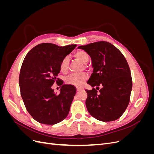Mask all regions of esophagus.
<instances>
[{
  "instance_id": "esophagus-1",
  "label": "esophagus",
  "mask_w": 154,
  "mask_h": 154,
  "mask_svg": "<svg viewBox=\"0 0 154 154\" xmlns=\"http://www.w3.org/2000/svg\"><path fill=\"white\" fill-rule=\"evenodd\" d=\"M83 90V88H79V87H77V91L78 92H80V91H82Z\"/></svg>"
}]
</instances>
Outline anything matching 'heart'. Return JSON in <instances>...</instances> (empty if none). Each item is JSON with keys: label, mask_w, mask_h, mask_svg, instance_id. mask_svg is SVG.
I'll list each match as a JSON object with an SVG mask.
<instances>
[{"label": "heart", "mask_w": 154, "mask_h": 154, "mask_svg": "<svg viewBox=\"0 0 154 154\" xmlns=\"http://www.w3.org/2000/svg\"><path fill=\"white\" fill-rule=\"evenodd\" d=\"M74 57L79 60L83 64H86L89 61V56L86 51L83 50H79L74 53ZM69 60L68 57H64L60 63V69L63 73H66L69 69ZM88 79V76L86 73L80 74H72L67 76L66 82L69 85L80 87Z\"/></svg>", "instance_id": "heart-1"}]
</instances>
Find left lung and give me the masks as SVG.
<instances>
[{
  "label": "left lung",
  "mask_w": 154,
  "mask_h": 154,
  "mask_svg": "<svg viewBox=\"0 0 154 154\" xmlns=\"http://www.w3.org/2000/svg\"><path fill=\"white\" fill-rule=\"evenodd\" d=\"M78 48L90 56L94 68L87 82L93 88L86 90L88 112L101 122L118 119L127 108L132 88L127 60L118 48L105 41L81 45ZM100 86L102 88L97 93L96 90Z\"/></svg>",
  "instance_id": "obj_1"
}]
</instances>
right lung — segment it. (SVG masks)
Listing matches in <instances>:
<instances>
[{
    "instance_id": "1",
    "label": "right lung",
    "mask_w": 154,
    "mask_h": 154,
    "mask_svg": "<svg viewBox=\"0 0 154 154\" xmlns=\"http://www.w3.org/2000/svg\"><path fill=\"white\" fill-rule=\"evenodd\" d=\"M76 45L60 47L43 43L26 54L19 75L20 94L27 110L36 122L54 125L67 116L76 89L72 85H63L57 76L61 60ZM54 82L62 85L58 95L51 87Z\"/></svg>"
}]
</instances>
